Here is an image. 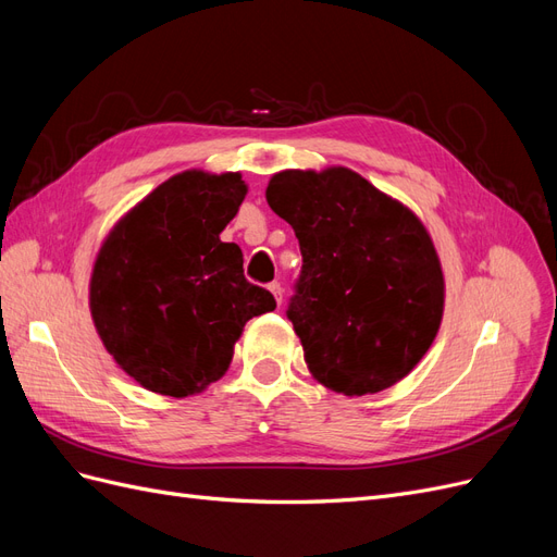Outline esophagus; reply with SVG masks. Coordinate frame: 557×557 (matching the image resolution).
<instances>
[{"instance_id": "34e87169", "label": "esophagus", "mask_w": 557, "mask_h": 557, "mask_svg": "<svg viewBox=\"0 0 557 557\" xmlns=\"http://www.w3.org/2000/svg\"><path fill=\"white\" fill-rule=\"evenodd\" d=\"M269 290H272V295L276 297V301L281 305V301H283V288H281V283H278V281L269 283Z\"/></svg>"}]
</instances>
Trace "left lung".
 I'll use <instances>...</instances> for the list:
<instances>
[{
  "mask_svg": "<svg viewBox=\"0 0 557 557\" xmlns=\"http://www.w3.org/2000/svg\"><path fill=\"white\" fill-rule=\"evenodd\" d=\"M267 201L299 242L285 315L311 374L348 397L401 381L444 313L442 264L423 223L346 166L281 172Z\"/></svg>",
  "mask_w": 557,
  "mask_h": 557,
  "instance_id": "left-lung-1",
  "label": "left lung"
}]
</instances>
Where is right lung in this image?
I'll list each match as a JSON object with an SVG mask.
<instances>
[{"label": "right lung", "instance_id": "obj_1", "mask_svg": "<svg viewBox=\"0 0 557 557\" xmlns=\"http://www.w3.org/2000/svg\"><path fill=\"white\" fill-rule=\"evenodd\" d=\"M246 197L239 174L183 172L117 223L99 250L90 311L107 350L160 395L188 397L221 379L252 315L274 295L244 276L221 232Z\"/></svg>", "mask_w": 557, "mask_h": 557}]
</instances>
